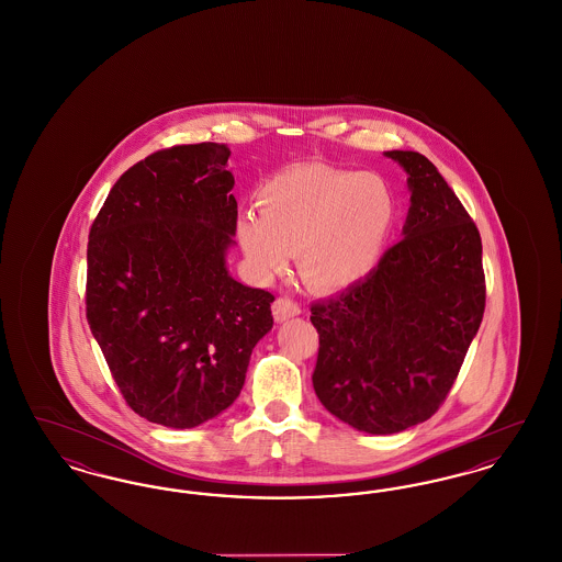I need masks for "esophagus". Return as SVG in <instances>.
Segmentation results:
<instances>
[{
	"mask_svg": "<svg viewBox=\"0 0 562 562\" xmlns=\"http://www.w3.org/2000/svg\"><path fill=\"white\" fill-rule=\"evenodd\" d=\"M271 310H273V316H276V321L278 322L294 318V316H299V312H301L299 303L293 301L291 296H278V299L273 301Z\"/></svg>",
	"mask_w": 562,
	"mask_h": 562,
	"instance_id": "34e87169",
	"label": "esophagus"
}]
</instances>
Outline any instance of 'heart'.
I'll use <instances>...</instances> for the list:
<instances>
[{"label":"heart","instance_id":"b5f03b06","mask_svg":"<svg viewBox=\"0 0 562 562\" xmlns=\"http://www.w3.org/2000/svg\"><path fill=\"white\" fill-rule=\"evenodd\" d=\"M398 202L374 172L296 166L271 177L257 193V218L241 216V248L263 276L296 255L303 280L344 289L373 271L394 229Z\"/></svg>","mask_w":562,"mask_h":562}]
</instances>
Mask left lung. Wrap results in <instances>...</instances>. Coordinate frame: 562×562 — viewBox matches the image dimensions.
Wrapping results in <instances>:
<instances>
[{
  "instance_id": "left-lung-1",
  "label": "left lung",
  "mask_w": 562,
  "mask_h": 562,
  "mask_svg": "<svg viewBox=\"0 0 562 562\" xmlns=\"http://www.w3.org/2000/svg\"><path fill=\"white\" fill-rule=\"evenodd\" d=\"M408 175L401 241L346 291L312 305V374L326 411L351 428L396 434L428 422L479 333L486 286L479 227L436 166L387 151Z\"/></svg>"
}]
</instances>
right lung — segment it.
Here are the masks:
<instances>
[{
  "instance_id": "obj_1",
  "label": "right lung",
  "mask_w": 562,
  "mask_h": 562,
  "mask_svg": "<svg viewBox=\"0 0 562 562\" xmlns=\"http://www.w3.org/2000/svg\"><path fill=\"white\" fill-rule=\"evenodd\" d=\"M227 145L160 149L109 191L88 236L86 318L126 404L195 428L240 396L273 294L225 268L238 204Z\"/></svg>"
}]
</instances>
